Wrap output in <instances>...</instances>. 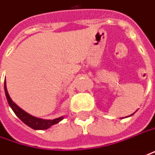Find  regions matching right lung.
<instances>
[{"instance_id": "obj_1", "label": "right lung", "mask_w": 155, "mask_h": 155, "mask_svg": "<svg viewBox=\"0 0 155 155\" xmlns=\"http://www.w3.org/2000/svg\"><path fill=\"white\" fill-rule=\"evenodd\" d=\"M4 88H5V94L7 96L8 102L11 107V108L13 109V111L15 112V114L19 117V119L23 121L26 125H28V127H30L31 128L35 129V130H43L47 129L48 127H50L51 126L56 124L59 121H61L63 117L57 118V119H54V120H42V119H39V118L32 116L29 114L26 113L22 110L21 107H19L12 100L10 96L8 93L7 90V86H6V81H5V84H4Z\"/></svg>"}]
</instances>
